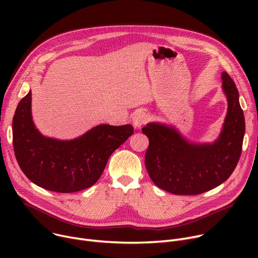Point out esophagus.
<instances>
[{
	"label": "esophagus",
	"instance_id": "obj_1",
	"mask_svg": "<svg viewBox=\"0 0 258 258\" xmlns=\"http://www.w3.org/2000/svg\"><path fill=\"white\" fill-rule=\"evenodd\" d=\"M148 120V116L144 112H138L134 117V126L135 127H141L146 121Z\"/></svg>",
	"mask_w": 258,
	"mask_h": 258
}]
</instances>
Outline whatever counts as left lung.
Here are the masks:
<instances>
[{"label":"left lung","mask_w":258,"mask_h":258,"mask_svg":"<svg viewBox=\"0 0 258 258\" xmlns=\"http://www.w3.org/2000/svg\"><path fill=\"white\" fill-rule=\"evenodd\" d=\"M222 79L228 113L221 136L213 144L188 143L177 131L162 124L150 123L142 128L150 140L145 167L163 190L200 195L221 185L235 169L245 135V117L234 81L227 72L222 73Z\"/></svg>","instance_id":"obj_1"}]
</instances>
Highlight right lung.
I'll list each match as a JSON object with an SVG mask.
<instances>
[{
  "label": "right lung",
  "mask_w": 258,
  "mask_h": 258,
  "mask_svg": "<svg viewBox=\"0 0 258 258\" xmlns=\"http://www.w3.org/2000/svg\"><path fill=\"white\" fill-rule=\"evenodd\" d=\"M126 124H101L71 141L42 136L31 118V92L19 102L12 120L13 151L31 182L50 191L70 194L96 183L113 152L132 136Z\"/></svg>",
  "instance_id": "1"
}]
</instances>
